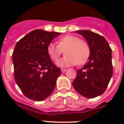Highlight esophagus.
Returning a JSON list of instances; mask_svg holds the SVG:
<instances>
[{
  "instance_id": "34e87169",
  "label": "esophagus",
  "mask_w": 124,
  "mask_h": 124,
  "mask_svg": "<svg viewBox=\"0 0 124 124\" xmlns=\"http://www.w3.org/2000/svg\"><path fill=\"white\" fill-rule=\"evenodd\" d=\"M66 71H67V70H66V69H61V71H62V73H65Z\"/></svg>"
}]
</instances>
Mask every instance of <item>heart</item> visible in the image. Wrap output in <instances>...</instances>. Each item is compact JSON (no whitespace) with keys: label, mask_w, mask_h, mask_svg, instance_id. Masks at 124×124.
<instances>
[{"label":"heart","mask_w":124,"mask_h":124,"mask_svg":"<svg viewBox=\"0 0 124 124\" xmlns=\"http://www.w3.org/2000/svg\"><path fill=\"white\" fill-rule=\"evenodd\" d=\"M65 56L58 62V66L69 67L85 64L90 55L88 44L71 35H65L57 40V46L50 43L47 46V53L52 60L56 62L62 53Z\"/></svg>","instance_id":"heart-1"}]
</instances>
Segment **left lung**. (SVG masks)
<instances>
[{"label": "left lung", "mask_w": 124, "mask_h": 124, "mask_svg": "<svg viewBox=\"0 0 124 124\" xmlns=\"http://www.w3.org/2000/svg\"><path fill=\"white\" fill-rule=\"evenodd\" d=\"M90 48L88 62L77 70V77L73 82L74 89L88 98L98 96L106 91L113 75L112 50L106 39L89 30H78Z\"/></svg>", "instance_id": "left-lung-1"}]
</instances>
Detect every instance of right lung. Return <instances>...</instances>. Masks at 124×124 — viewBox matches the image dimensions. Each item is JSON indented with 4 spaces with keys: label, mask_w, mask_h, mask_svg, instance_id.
Listing matches in <instances>:
<instances>
[{
    "label": "right lung",
    "mask_w": 124,
    "mask_h": 124,
    "mask_svg": "<svg viewBox=\"0 0 124 124\" xmlns=\"http://www.w3.org/2000/svg\"><path fill=\"white\" fill-rule=\"evenodd\" d=\"M58 32L35 30L16 44L12 54L15 82L31 100L42 101L54 91L61 69L51 60L47 46Z\"/></svg>",
    "instance_id": "add662e5"
}]
</instances>
